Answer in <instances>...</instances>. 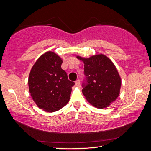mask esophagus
<instances>
[{"instance_id": "34e87169", "label": "esophagus", "mask_w": 151, "mask_h": 151, "mask_svg": "<svg viewBox=\"0 0 151 151\" xmlns=\"http://www.w3.org/2000/svg\"><path fill=\"white\" fill-rule=\"evenodd\" d=\"M75 84H76V85H80V81H79L78 79V80H76V81H75Z\"/></svg>"}]
</instances>
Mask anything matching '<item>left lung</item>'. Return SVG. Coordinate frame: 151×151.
<instances>
[{"label":"left lung","instance_id":"left-lung-1","mask_svg":"<svg viewBox=\"0 0 151 151\" xmlns=\"http://www.w3.org/2000/svg\"><path fill=\"white\" fill-rule=\"evenodd\" d=\"M83 61L88 83L83 85V93L89 103L96 108H107L118 98L121 78L114 64L103 54L88 58L76 56Z\"/></svg>","mask_w":151,"mask_h":151}]
</instances>
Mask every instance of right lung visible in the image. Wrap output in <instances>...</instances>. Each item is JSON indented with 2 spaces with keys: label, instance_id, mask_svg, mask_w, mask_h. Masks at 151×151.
<instances>
[{
  "label": "right lung",
  "instance_id": "1",
  "mask_svg": "<svg viewBox=\"0 0 151 151\" xmlns=\"http://www.w3.org/2000/svg\"><path fill=\"white\" fill-rule=\"evenodd\" d=\"M62 63L59 56L47 51L30 70L28 80L30 96L37 106L46 112L57 111L69 101L75 83L68 79Z\"/></svg>",
  "mask_w": 151,
  "mask_h": 151
}]
</instances>
